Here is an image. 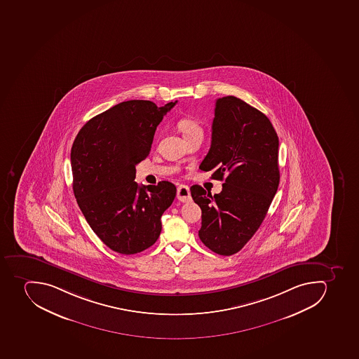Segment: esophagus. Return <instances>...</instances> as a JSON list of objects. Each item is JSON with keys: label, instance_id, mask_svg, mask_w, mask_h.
I'll use <instances>...</instances> for the list:
<instances>
[{"label": "esophagus", "instance_id": "1", "mask_svg": "<svg viewBox=\"0 0 359 359\" xmlns=\"http://www.w3.org/2000/svg\"><path fill=\"white\" fill-rule=\"evenodd\" d=\"M177 199L182 202L191 201L190 189L187 185H180L177 187Z\"/></svg>", "mask_w": 359, "mask_h": 359}]
</instances>
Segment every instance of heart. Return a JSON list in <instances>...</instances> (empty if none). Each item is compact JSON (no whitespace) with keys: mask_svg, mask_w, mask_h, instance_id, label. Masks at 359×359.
I'll return each instance as SVG.
<instances>
[{"mask_svg":"<svg viewBox=\"0 0 359 359\" xmlns=\"http://www.w3.org/2000/svg\"><path fill=\"white\" fill-rule=\"evenodd\" d=\"M178 128L183 133L185 139L190 137V136L196 135V134L203 133L201 125L196 119H193L191 117L181 118L180 121H178Z\"/></svg>","mask_w":359,"mask_h":359,"instance_id":"heart-1","label":"heart"}]
</instances>
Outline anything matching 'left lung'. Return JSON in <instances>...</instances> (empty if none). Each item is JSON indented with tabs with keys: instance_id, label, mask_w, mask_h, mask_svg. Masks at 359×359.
<instances>
[{
	"instance_id": "left-lung-1",
	"label": "left lung",
	"mask_w": 359,
	"mask_h": 359,
	"mask_svg": "<svg viewBox=\"0 0 359 359\" xmlns=\"http://www.w3.org/2000/svg\"><path fill=\"white\" fill-rule=\"evenodd\" d=\"M211 145L199 168L214 170L211 178L224 181L223 190L211 196L191 187L201 208L199 238L222 256L238 252L266 217L280 183L278 137L262 111L238 97L216 101Z\"/></svg>"
}]
</instances>
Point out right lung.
I'll list each match as a JSON object with an SVG mask.
<instances>
[{
	"mask_svg": "<svg viewBox=\"0 0 359 359\" xmlns=\"http://www.w3.org/2000/svg\"><path fill=\"white\" fill-rule=\"evenodd\" d=\"M176 102L118 103L88 121L74 141L76 200L90 229L116 252L134 255L154 244L160 218L175 199L170 182L140 187L134 180L136 165L150 154L158 125Z\"/></svg>",
	"mask_w": 359,
	"mask_h": 359,
	"instance_id": "right-lung-1",
	"label": "right lung"
}]
</instances>
